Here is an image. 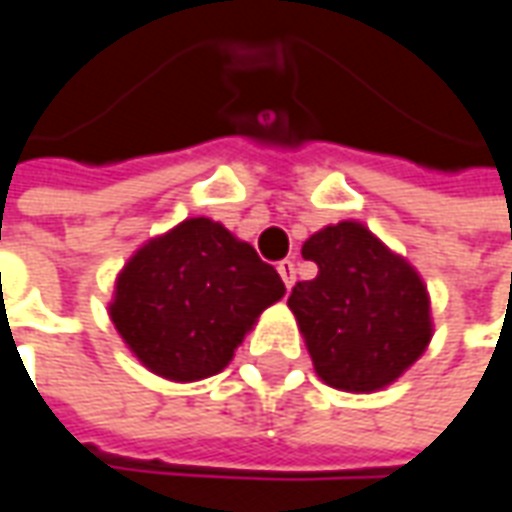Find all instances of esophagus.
<instances>
[{
    "mask_svg": "<svg viewBox=\"0 0 512 512\" xmlns=\"http://www.w3.org/2000/svg\"><path fill=\"white\" fill-rule=\"evenodd\" d=\"M277 271H280L285 288L291 291L293 282H296V263H293V260H280V263H277Z\"/></svg>",
    "mask_w": 512,
    "mask_h": 512,
    "instance_id": "1",
    "label": "esophagus"
}]
</instances>
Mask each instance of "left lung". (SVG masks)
Masks as SVG:
<instances>
[{
    "label": "left lung",
    "instance_id": "obj_1",
    "mask_svg": "<svg viewBox=\"0 0 512 512\" xmlns=\"http://www.w3.org/2000/svg\"><path fill=\"white\" fill-rule=\"evenodd\" d=\"M302 257L318 274L293 285L288 307L318 377L349 393L399 380L432 338L430 296L416 268L357 221L310 235Z\"/></svg>",
    "mask_w": 512,
    "mask_h": 512
}]
</instances>
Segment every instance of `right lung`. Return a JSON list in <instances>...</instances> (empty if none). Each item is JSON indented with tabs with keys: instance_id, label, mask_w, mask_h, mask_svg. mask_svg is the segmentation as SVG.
<instances>
[{
	"instance_id": "1",
	"label": "right lung",
	"mask_w": 512,
	"mask_h": 512,
	"mask_svg": "<svg viewBox=\"0 0 512 512\" xmlns=\"http://www.w3.org/2000/svg\"><path fill=\"white\" fill-rule=\"evenodd\" d=\"M285 285L246 241L205 216L144 244L121 268L110 318L157 377L219 374Z\"/></svg>"
}]
</instances>
